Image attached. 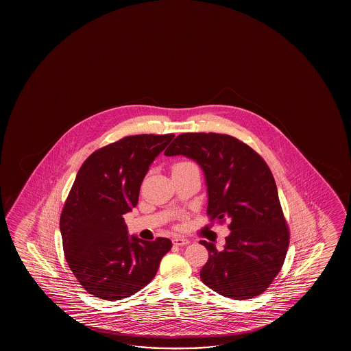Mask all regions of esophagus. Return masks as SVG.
I'll use <instances>...</instances> for the list:
<instances>
[{
    "label": "esophagus",
    "instance_id": "obj_1",
    "mask_svg": "<svg viewBox=\"0 0 351 351\" xmlns=\"http://www.w3.org/2000/svg\"><path fill=\"white\" fill-rule=\"evenodd\" d=\"M188 243H189V241L184 239V237H176V239H173V245H174V246H186Z\"/></svg>",
    "mask_w": 351,
    "mask_h": 351
}]
</instances>
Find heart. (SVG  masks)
Listing matches in <instances>:
<instances>
[{"mask_svg": "<svg viewBox=\"0 0 351 351\" xmlns=\"http://www.w3.org/2000/svg\"><path fill=\"white\" fill-rule=\"evenodd\" d=\"M189 165H193V163H191V162H178V163L173 165V171L182 169V168H186V167H189Z\"/></svg>", "mask_w": 351, "mask_h": 351, "instance_id": "obj_1", "label": "heart"}]
</instances>
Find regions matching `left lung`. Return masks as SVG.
<instances>
[{
  "label": "left lung",
  "mask_w": 351,
  "mask_h": 351,
  "mask_svg": "<svg viewBox=\"0 0 351 351\" xmlns=\"http://www.w3.org/2000/svg\"><path fill=\"white\" fill-rule=\"evenodd\" d=\"M165 156H186L201 165L208 189L210 221H228L231 234L218 251L208 250L201 280L217 293L254 298L269 289L284 265L290 231L267 163L246 143L218 133H183Z\"/></svg>",
  "instance_id": "obj_1"
}]
</instances>
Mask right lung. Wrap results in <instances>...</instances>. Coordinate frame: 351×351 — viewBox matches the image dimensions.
<instances>
[{
  "mask_svg": "<svg viewBox=\"0 0 351 351\" xmlns=\"http://www.w3.org/2000/svg\"><path fill=\"white\" fill-rule=\"evenodd\" d=\"M174 134L129 135L95 150L76 174L60 216L64 256L95 298H129L154 278L171 239H129L123 215L138 204L149 165Z\"/></svg>",
  "mask_w": 351,
  "mask_h": 351,
  "instance_id": "right-lung-1",
  "label": "right lung"
}]
</instances>
